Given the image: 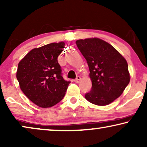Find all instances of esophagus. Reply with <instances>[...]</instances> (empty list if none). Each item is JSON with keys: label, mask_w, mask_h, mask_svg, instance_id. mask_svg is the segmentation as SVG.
Instances as JSON below:
<instances>
[{"label": "esophagus", "mask_w": 147, "mask_h": 147, "mask_svg": "<svg viewBox=\"0 0 147 147\" xmlns=\"http://www.w3.org/2000/svg\"><path fill=\"white\" fill-rule=\"evenodd\" d=\"M80 80H81V78H80V76H78V77L76 78V80H74V82H75L76 83H79Z\"/></svg>", "instance_id": "obj_1"}]
</instances>
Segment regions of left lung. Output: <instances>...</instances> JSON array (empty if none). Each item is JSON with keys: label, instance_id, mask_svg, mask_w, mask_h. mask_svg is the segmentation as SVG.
I'll return each instance as SVG.
<instances>
[{"label": "left lung", "instance_id": "8db88e82", "mask_svg": "<svg viewBox=\"0 0 147 147\" xmlns=\"http://www.w3.org/2000/svg\"><path fill=\"white\" fill-rule=\"evenodd\" d=\"M76 43L87 61L92 83L86 99L97 106L112 103L121 96L130 82L125 58L113 46L99 38L79 39Z\"/></svg>", "mask_w": 147, "mask_h": 147}]
</instances>
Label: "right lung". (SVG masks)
I'll return each mask as SVG.
<instances>
[{"mask_svg": "<svg viewBox=\"0 0 147 147\" xmlns=\"http://www.w3.org/2000/svg\"><path fill=\"white\" fill-rule=\"evenodd\" d=\"M65 43H52L31 50L19 61L17 79L24 94L41 108L63 99L70 82L63 80L57 57Z\"/></svg>", "mask_w": 147, "mask_h": 147, "instance_id": "right-lung-1", "label": "right lung"}]
</instances>
